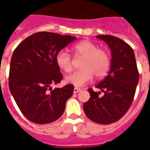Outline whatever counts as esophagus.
<instances>
[{
    "mask_svg": "<svg viewBox=\"0 0 150 150\" xmlns=\"http://www.w3.org/2000/svg\"><path fill=\"white\" fill-rule=\"evenodd\" d=\"M81 90V89H80V88H78V87H75L74 88V93H78V92H80V91Z\"/></svg>",
    "mask_w": 150,
    "mask_h": 150,
    "instance_id": "esophagus-1",
    "label": "esophagus"
}]
</instances>
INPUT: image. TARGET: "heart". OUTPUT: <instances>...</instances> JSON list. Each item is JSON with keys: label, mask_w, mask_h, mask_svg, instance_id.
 I'll list each match as a JSON object with an SVG mask.
<instances>
[{"label": "heart", "mask_w": 150, "mask_h": 150, "mask_svg": "<svg viewBox=\"0 0 150 150\" xmlns=\"http://www.w3.org/2000/svg\"><path fill=\"white\" fill-rule=\"evenodd\" d=\"M75 55L82 56L79 70L72 72L66 77V81L75 86H83L92 80L94 75L100 78L107 75L110 67V53L106 50L98 49L97 45L89 40H82L72 47ZM56 64L64 72L72 70V64L70 54L61 50L56 54Z\"/></svg>", "instance_id": "heart-1"}]
</instances>
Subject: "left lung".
<instances>
[{
    "label": "left lung",
    "instance_id": "obj_1",
    "mask_svg": "<svg viewBox=\"0 0 150 150\" xmlns=\"http://www.w3.org/2000/svg\"><path fill=\"white\" fill-rule=\"evenodd\" d=\"M96 38L103 40L111 50L110 70L96 87L103 92L88 89L89 100L83 103V110L89 119L100 124L116 122L126 114L133 101L139 80L135 53L128 43L109 35Z\"/></svg>",
    "mask_w": 150,
    "mask_h": 150
}]
</instances>
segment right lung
I'll return each instance as SVG.
<instances>
[{
  "instance_id": "obj_1",
  "label": "right lung",
  "mask_w": 150,
  "mask_h": 150,
  "mask_svg": "<svg viewBox=\"0 0 150 150\" xmlns=\"http://www.w3.org/2000/svg\"><path fill=\"white\" fill-rule=\"evenodd\" d=\"M76 38L40 32L26 38L14 50L9 68V89L21 112L32 122L49 124L64 113L74 86L67 84L52 89V84L59 83L63 79L55 57Z\"/></svg>"
}]
</instances>
